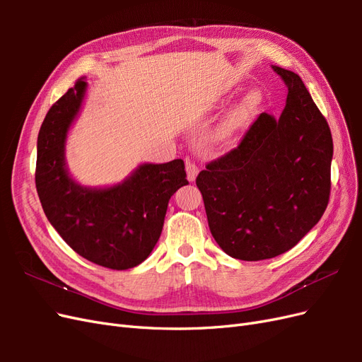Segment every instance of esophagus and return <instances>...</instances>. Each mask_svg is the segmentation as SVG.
<instances>
[{"mask_svg":"<svg viewBox=\"0 0 362 362\" xmlns=\"http://www.w3.org/2000/svg\"><path fill=\"white\" fill-rule=\"evenodd\" d=\"M185 170H187V180L189 181H194L196 177H198V173H199V168L192 161H185Z\"/></svg>","mask_w":362,"mask_h":362,"instance_id":"34e87169","label":"esophagus"}]
</instances>
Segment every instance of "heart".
I'll list each match as a JSON object with an SVG mask.
<instances>
[{
  "label": "heart",
  "mask_w": 362,
  "mask_h": 362,
  "mask_svg": "<svg viewBox=\"0 0 362 362\" xmlns=\"http://www.w3.org/2000/svg\"><path fill=\"white\" fill-rule=\"evenodd\" d=\"M257 105V96L254 93L247 95L242 103H238L231 112H229L225 119L222 120V124L218 125L216 137L221 141H229L233 140L238 133L240 129L245 127L247 122V119Z\"/></svg>",
  "instance_id": "b5f03b06"
}]
</instances>
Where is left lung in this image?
Segmentation results:
<instances>
[{
  "instance_id": "obj_1",
  "label": "left lung",
  "mask_w": 362,
  "mask_h": 362,
  "mask_svg": "<svg viewBox=\"0 0 362 362\" xmlns=\"http://www.w3.org/2000/svg\"><path fill=\"white\" fill-rule=\"evenodd\" d=\"M272 68L288 89L281 116L261 113L240 145L196 178L217 245L243 261L294 247L320 221L331 193L329 125L298 74Z\"/></svg>"
}]
</instances>
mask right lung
Returning <instances> with one entry per match:
<instances>
[{
  "label": "right lung",
  "instance_id": "right-lung-1",
  "mask_svg": "<svg viewBox=\"0 0 362 362\" xmlns=\"http://www.w3.org/2000/svg\"><path fill=\"white\" fill-rule=\"evenodd\" d=\"M87 90L80 78L47 113L37 136L36 189L43 211L78 255L98 266L127 270L144 262L157 245L170 196L185 180L181 158L145 163L112 187L75 182L64 161L68 131Z\"/></svg>",
  "mask_w": 362,
  "mask_h": 362
}]
</instances>
